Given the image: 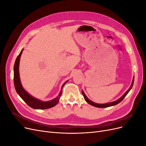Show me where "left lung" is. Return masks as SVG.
I'll return each instance as SVG.
<instances>
[{
  "mask_svg": "<svg viewBox=\"0 0 146 146\" xmlns=\"http://www.w3.org/2000/svg\"><path fill=\"white\" fill-rule=\"evenodd\" d=\"M134 78H135V76L133 77V81H132V83H131V86L130 87V88L129 90H127V91H126L125 93L123 94L121 98L120 99H119L118 100L114 101V102H110V103H107V104H96L95 102H92L91 100H90L89 99H88L86 96L85 94V93H84V92L82 91V94L84 97V99H85V100H86V102L87 103H88L89 104H90L91 105H92L94 106V107H98V108H107V107H111V106H113V105H117L119 103H120L124 99L125 97L127 96V94L129 93V92L130 91V90L132 88V86H133V83H134Z\"/></svg>",
  "mask_w": 146,
  "mask_h": 146,
  "instance_id": "obj_1",
  "label": "left lung"
}]
</instances>
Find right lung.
<instances>
[{
	"mask_svg": "<svg viewBox=\"0 0 146 146\" xmlns=\"http://www.w3.org/2000/svg\"><path fill=\"white\" fill-rule=\"evenodd\" d=\"M23 49H22L19 55L17 56L16 60L15 61V63L14 65V85L16 91L17 93L19 94L21 98L23 99V100L27 104L29 107L34 109H39V110H43V109H47L50 108L55 106L60 100V98L62 93V89L63 87L65 84L67 83L68 81H66L63 83L62 86V88L58 96H57L56 98L53 99L50 101L48 102H42L36 98H34L33 97L30 96L29 93L25 91L23 88V86L21 85L20 77H19V61L20 58L22 53H23Z\"/></svg>",
	"mask_w": 146,
	"mask_h": 146,
	"instance_id": "1",
	"label": "right lung"
}]
</instances>
